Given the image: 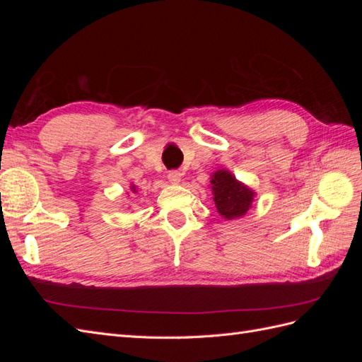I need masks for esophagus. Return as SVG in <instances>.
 <instances>
[{"mask_svg":"<svg viewBox=\"0 0 362 362\" xmlns=\"http://www.w3.org/2000/svg\"><path fill=\"white\" fill-rule=\"evenodd\" d=\"M168 178H169V181H170L172 184H180V182H181V178H182V175H181L178 170H170L169 175H168Z\"/></svg>","mask_w":362,"mask_h":362,"instance_id":"esophagus-1","label":"esophagus"}]
</instances>
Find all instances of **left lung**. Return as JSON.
Returning <instances> with one entry per match:
<instances>
[{
    "label": "left lung",
    "instance_id": "8db88e82",
    "mask_svg": "<svg viewBox=\"0 0 362 362\" xmlns=\"http://www.w3.org/2000/svg\"><path fill=\"white\" fill-rule=\"evenodd\" d=\"M210 185L216 210L225 221L243 217L257 196L249 185L238 181L228 169H217L213 172Z\"/></svg>",
    "mask_w": 362,
    "mask_h": 362
}]
</instances>
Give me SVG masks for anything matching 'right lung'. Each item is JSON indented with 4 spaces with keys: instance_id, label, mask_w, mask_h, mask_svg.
Here are the masks:
<instances>
[{
    "instance_id": "obj_1",
    "label": "right lung",
    "mask_w": 362,
    "mask_h": 362,
    "mask_svg": "<svg viewBox=\"0 0 362 362\" xmlns=\"http://www.w3.org/2000/svg\"><path fill=\"white\" fill-rule=\"evenodd\" d=\"M129 190H131V192H133V193H137V187H136V185H134V184H131V185H129Z\"/></svg>"
}]
</instances>
